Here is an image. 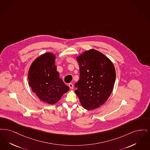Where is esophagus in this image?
Here are the masks:
<instances>
[{"label": "esophagus", "mask_w": 150, "mask_h": 150, "mask_svg": "<svg viewBox=\"0 0 150 150\" xmlns=\"http://www.w3.org/2000/svg\"><path fill=\"white\" fill-rule=\"evenodd\" d=\"M68 86H69V88H70L71 89H73V85L72 83H69Z\"/></svg>", "instance_id": "1"}]
</instances>
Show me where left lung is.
Masks as SVG:
<instances>
[{
	"label": "left lung",
	"mask_w": 150,
	"mask_h": 150,
	"mask_svg": "<svg viewBox=\"0 0 150 150\" xmlns=\"http://www.w3.org/2000/svg\"><path fill=\"white\" fill-rule=\"evenodd\" d=\"M79 80L75 84L82 106L93 110L104 104L112 91L115 81V67L110 60L95 49L86 51L77 57Z\"/></svg>",
	"instance_id": "left-lung-1"
}]
</instances>
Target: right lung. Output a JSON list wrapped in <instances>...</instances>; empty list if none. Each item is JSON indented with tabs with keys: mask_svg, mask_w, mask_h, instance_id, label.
<instances>
[{
	"mask_svg": "<svg viewBox=\"0 0 150 150\" xmlns=\"http://www.w3.org/2000/svg\"><path fill=\"white\" fill-rule=\"evenodd\" d=\"M55 55L46 52L36 59L30 67L28 83L33 93L41 101L54 104L69 88L59 77L55 64Z\"/></svg>",
	"mask_w": 150,
	"mask_h": 150,
	"instance_id": "1",
	"label": "right lung"
}]
</instances>
